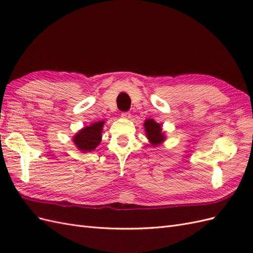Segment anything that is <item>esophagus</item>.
Wrapping results in <instances>:
<instances>
[{"label": "esophagus", "mask_w": 253, "mask_h": 253, "mask_svg": "<svg viewBox=\"0 0 253 253\" xmlns=\"http://www.w3.org/2000/svg\"><path fill=\"white\" fill-rule=\"evenodd\" d=\"M121 116L124 118H129L131 117V114H129L128 112H124V113H121Z\"/></svg>", "instance_id": "1"}]
</instances>
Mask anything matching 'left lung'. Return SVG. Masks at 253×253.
Returning <instances> with one entry per match:
<instances>
[{
    "label": "left lung",
    "instance_id": "left-lung-1",
    "mask_svg": "<svg viewBox=\"0 0 253 253\" xmlns=\"http://www.w3.org/2000/svg\"><path fill=\"white\" fill-rule=\"evenodd\" d=\"M144 128L150 142L153 145H157L165 140V135L162 133V126L153 119H148L144 122Z\"/></svg>",
    "mask_w": 253,
    "mask_h": 253
}]
</instances>
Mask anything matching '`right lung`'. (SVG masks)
Instances as JSON below:
<instances>
[{"label":"right lung","instance_id":"right-lung-1","mask_svg":"<svg viewBox=\"0 0 253 253\" xmlns=\"http://www.w3.org/2000/svg\"><path fill=\"white\" fill-rule=\"evenodd\" d=\"M104 121L95 122L91 126L82 128L74 137V142L82 152H90L97 148L101 141V132Z\"/></svg>","mask_w":253,"mask_h":253}]
</instances>
